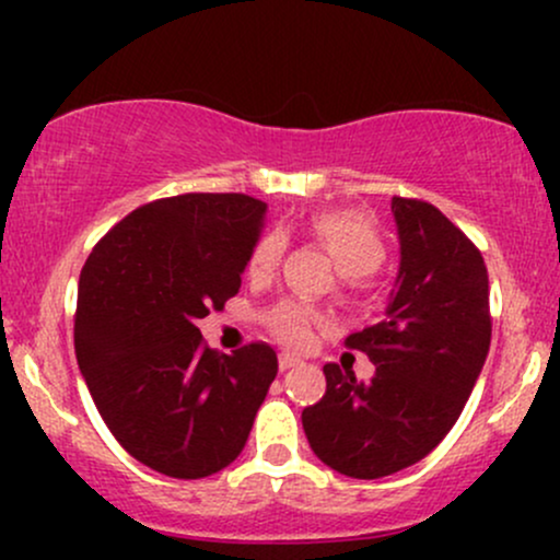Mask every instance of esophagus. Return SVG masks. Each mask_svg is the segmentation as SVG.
I'll list each match as a JSON object with an SVG mask.
<instances>
[{"label":"esophagus","instance_id":"1","mask_svg":"<svg viewBox=\"0 0 560 560\" xmlns=\"http://www.w3.org/2000/svg\"><path fill=\"white\" fill-rule=\"evenodd\" d=\"M298 363H300V358L292 355V352H281V355H279V369L281 371L292 369V365H298Z\"/></svg>","mask_w":560,"mask_h":560}]
</instances>
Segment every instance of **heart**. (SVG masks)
I'll use <instances>...</instances> for the list:
<instances>
[{
  "mask_svg": "<svg viewBox=\"0 0 560 560\" xmlns=\"http://www.w3.org/2000/svg\"><path fill=\"white\" fill-rule=\"evenodd\" d=\"M307 231L326 253L331 255L337 271L345 276L350 287L361 284V279L371 276L384 260V242L376 226L358 213H339V210H326L311 218ZM287 249V236L281 231H268L255 244L249 255V273L271 276L279 266L281 255ZM316 313L298 300H284L268 313V326L281 342L305 345L311 337V326Z\"/></svg>",
  "mask_w": 560,
  "mask_h": 560,
  "instance_id": "b5f03b06",
  "label": "heart"
}]
</instances>
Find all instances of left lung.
I'll return each mask as SVG.
<instances>
[{
    "label": "left lung",
    "mask_w": 560,
    "mask_h": 560,
    "mask_svg": "<svg viewBox=\"0 0 560 560\" xmlns=\"http://www.w3.org/2000/svg\"><path fill=\"white\" fill-rule=\"evenodd\" d=\"M400 266L384 318L352 334L371 382L326 363V395L302 410L311 450L334 471L382 479L445 440L490 352V279L479 249L434 205L392 199Z\"/></svg>",
    "instance_id": "8db88e82"
}]
</instances>
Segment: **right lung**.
Segmentation results:
<instances>
[{"label":"right lung","instance_id":"add662e5","mask_svg":"<svg viewBox=\"0 0 560 560\" xmlns=\"http://www.w3.org/2000/svg\"><path fill=\"white\" fill-rule=\"evenodd\" d=\"M247 195H178L107 231L79 281L75 358L115 440L173 479L234 464L279 371L268 345L215 352L197 320L223 307L266 226Z\"/></svg>","mask_w":560,"mask_h":560}]
</instances>
